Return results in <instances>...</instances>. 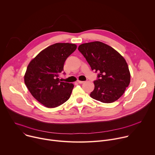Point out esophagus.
Here are the masks:
<instances>
[{"label": "esophagus", "instance_id": "obj_1", "mask_svg": "<svg viewBox=\"0 0 155 155\" xmlns=\"http://www.w3.org/2000/svg\"><path fill=\"white\" fill-rule=\"evenodd\" d=\"M77 82H78V83H80V84H82V83H83L84 81H80V80H78V81H77Z\"/></svg>", "mask_w": 155, "mask_h": 155}]
</instances>
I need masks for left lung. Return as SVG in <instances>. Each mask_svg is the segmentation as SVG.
<instances>
[{"label":"left lung","instance_id":"8db88e82","mask_svg":"<svg viewBox=\"0 0 155 155\" xmlns=\"http://www.w3.org/2000/svg\"><path fill=\"white\" fill-rule=\"evenodd\" d=\"M78 50L91 69L99 72L90 96L103 103H112L118 100L130 81L125 59L114 48L99 41L83 43Z\"/></svg>","mask_w":155,"mask_h":155}]
</instances>
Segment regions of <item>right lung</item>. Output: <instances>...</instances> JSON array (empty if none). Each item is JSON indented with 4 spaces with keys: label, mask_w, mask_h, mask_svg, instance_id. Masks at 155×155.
Here are the masks:
<instances>
[{
    "label": "right lung",
    "mask_w": 155,
    "mask_h": 155,
    "mask_svg": "<svg viewBox=\"0 0 155 155\" xmlns=\"http://www.w3.org/2000/svg\"><path fill=\"white\" fill-rule=\"evenodd\" d=\"M77 48L75 44L56 43L40 51L29 62L25 83L32 96L47 108H54L71 97L72 83L61 81L64 64Z\"/></svg>",
    "instance_id": "obj_1"
}]
</instances>
